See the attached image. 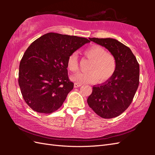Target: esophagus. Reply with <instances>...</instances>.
Returning a JSON list of instances; mask_svg holds the SVG:
<instances>
[{
    "instance_id": "obj_1",
    "label": "esophagus",
    "mask_w": 155,
    "mask_h": 155,
    "mask_svg": "<svg viewBox=\"0 0 155 155\" xmlns=\"http://www.w3.org/2000/svg\"><path fill=\"white\" fill-rule=\"evenodd\" d=\"M81 84H78V83H74V87L75 88L79 87H81Z\"/></svg>"
}]
</instances>
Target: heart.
<instances>
[{
  "label": "heart",
  "instance_id": "obj_1",
  "mask_svg": "<svg viewBox=\"0 0 155 155\" xmlns=\"http://www.w3.org/2000/svg\"><path fill=\"white\" fill-rule=\"evenodd\" d=\"M84 54L91 60L88 72H78L71 77V80L78 84L103 82L110 78L116 69V61L113 55L107 52L99 45H94L85 49ZM67 67L72 72L78 71V56L76 52L71 54L67 58Z\"/></svg>",
  "mask_w": 155,
  "mask_h": 155
}]
</instances>
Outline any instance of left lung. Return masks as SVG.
<instances>
[{
	"mask_svg": "<svg viewBox=\"0 0 155 155\" xmlns=\"http://www.w3.org/2000/svg\"><path fill=\"white\" fill-rule=\"evenodd\" d=\"M105 47L116 61V69L105 83L93 87L87 103L98 116L112 118L130 106L139 84V64L130 49L114 38H89Z\"/></svg>",
	"mask_w": 155,
	"mask_h": 155,
	"instance_id": "left-lung-1",
	"label": "left lung"
}]
</instances>
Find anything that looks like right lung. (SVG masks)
I'll use <instances>...</instances> for the list:
<instances>
[{"mask_svg":"<svg viewBox=\"0 0 155 155\" xmlns=\"http://www.w3.org/2000/svg\"><path fill=\"white\" fill-rule=\"evenodd\" d=\"M89 42L86 38L49 32L29 46L20 62L18 84L32 110L50 114L62 106L74 87L68 76L67 58Z\"/></svg>","mask_w":155,"mask_h":155,"instance_id":"add662e5","label":"right lung"}]
</instances>
